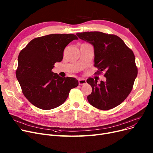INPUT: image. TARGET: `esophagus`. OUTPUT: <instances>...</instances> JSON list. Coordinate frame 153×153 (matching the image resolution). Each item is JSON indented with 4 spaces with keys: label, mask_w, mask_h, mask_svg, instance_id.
Wrapping results in <instances>:
<instances>
[{
    "label": "esophagus",
    "mask_w": 153,
    "mask_h": 153,
    "mask_svg": "<svg viewBox=\"0 0 153 153\" xmlns=\"http://www.w3.org/2000/svg\"><path fill=\"white\" fill-rule=\"evenodd\" d=\"M87 83L86 81L84 79H79V84L80 85H84Z\"/></svg>",
    "instance_id": "obj_1"
}]
</instances>
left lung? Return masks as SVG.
I'll return each mask as SVG.
<instances>
[{
    "instance_id": "1",
    "label": "left lung",
    "mask_w": 153,
    "mask_h": 153,
    "mask_svg": "<svg viewBox=\"0 0 153 153\" xmlns=\"http://www.w3.org/2000/svg\"><path fill=\"white\" fill-rule=\"evenodd\" d=\"M77 36L94 48V66L99 74L104 71L106 81L89 78L92 91L87 100L93 107L102 110L113 108L122 103L131 92L138 74L133 52L123 40L115 35L100 31L77 33Z\"/></svg>"
}]
</instances>
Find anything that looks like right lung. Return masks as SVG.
<instances>
[{
	"instance_id": "obj_1",
	"label": "right lung",
	"mask_w": 153,
	"mask_h": 153,
	"mask_svg": "<svg viewBox=\"0 0 153 153\" xmlns=\"http://www.w3.org/2000/svg\"><path fill=\"white\" fill-rule=\"evenodd\" d=\"M78 38L73 34H51L34 38L20 51L16 77L28 101L42 110L58 107L66 101L79 82L52 71L61 62L66 46Z\"/></svg>"
}]
</instances>
